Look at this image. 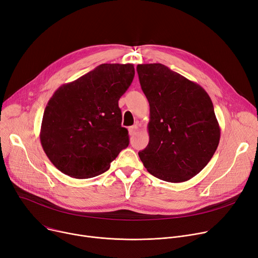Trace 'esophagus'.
I'll list each match as a JSON object with an SVG mask.
<instances>
[{
    "instance_id": "1",
    "label": "esophagus",
    "mask_w": 258,
    "mask_h": 258,
    "mask_svg": "<svg viewBox=\"0 0 258 258\" xmlns=\"http://www.w3.org/2000/svg\"><path fill=\"white\" fill-rule=\"evenodd\" d=\"M137 131H138V125H133V126H130L128 127V134H130V136L132 137V136H134V135H136V133H137Z\"/></svg>"
}]
</instances>
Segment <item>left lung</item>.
<instances>
[{"label": "left lung", "mask_w": 258, "mask_h": 258, "mask_svg": "<svg viewBox=\"0 0 258 258\" xmlns=\"http://www.w3.org/2000/svg\"><path fill=\"white\" fill-rule=\"evenodd\" d=\"M137 72L150 103V142L139 152L142 163L160 180H190L208 164L220 142L209 95L162 63L138 64Z\"/></svg>", "instance_id": "obj_1"}]
</instances>
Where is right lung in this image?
<instances>
[{"mask_svg": "<svg viewBox=\"0 0 258 258\" xmlns=\"http://www.w3.org/2000/svg\"><path fill=\"white\" fill-rule=\"evenodd\" d=\"M134 76L132 63H102L54 92L39 138L58 170L75 179L96 177L128 146L118 100Z\"/></svg>", "mask_w": 258, "mask_h": 258, "instance_id": "right-lung-1", "label": "right lung"}]
</instances>
